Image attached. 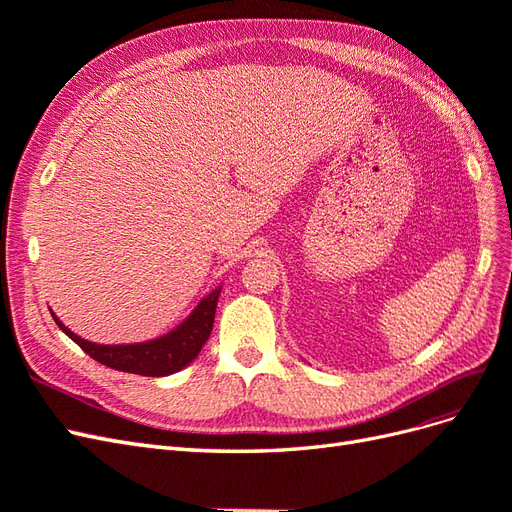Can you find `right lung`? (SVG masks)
<instances>
[{"label": "right lung", "mask_w": 512, "mask_h": 512, "mask_svg": "<svg viewBox=\"0 0 512 512\" xmlns=\"http://www.w3.org/2000/svg\"><path fill=\"white\" fill-rule=\"evenodd\" d=\"M222 288L213 290L207 299L198 303V307L192 312V316L185 320L181 327L170 331L168 335L153 339V342L145 344H130V346H100L94 342H87V339L74 335L68 327L59 322L57 316L55 322L59 329L64 331L76 346H81L83 352H87L91 359L117 369V371H128V374L138 376H168L175 374V371L183 369L188 363H192L200 348L211 335L213 329V318H215V307H218Z\"/></svg>", "instance_id": "right-lung-1"}]
</instances>
